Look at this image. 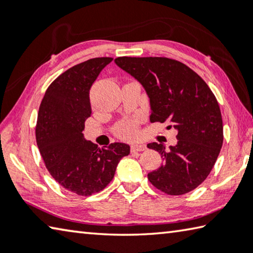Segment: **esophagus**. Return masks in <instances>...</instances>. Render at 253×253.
<instances>
[{
  "label": "esophagus",
  "instance_id": "obj_1",
  "mask_svg": "<svg viewBox=\"0 0 253 253\" xmlns=\"http://www.w3.org/2000/svg\"><path fill=\"white\" fill-rule=\"evenodd\" d=\"M146 151V146L144 144H132L130 146V152L135 153V152H143Z\"/></svg>",
  "mask_w": 253,
  "mask_h": 253
}]
</instances>
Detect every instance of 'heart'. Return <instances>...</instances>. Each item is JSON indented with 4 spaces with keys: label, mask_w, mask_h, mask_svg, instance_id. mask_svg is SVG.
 Listing matches in <instances>:
<instances>
[{
    "label": "heart",
    "mask_w": 253,
    "mask_h": 253,
    "mask_svg": "<svg viewBox=\"0 0 253 253\" xmlns=\"http://www.w3.org/2000/svg\"><path fill=\"white\" fill-rule=\"evenodd\" d=\"M137 124L136 121H126L123 123H119L115 128V132L118 137L124 139L132 138L137 134Z\"/></svg>",
    "instance_id": "obj_1"
}]
</instances>
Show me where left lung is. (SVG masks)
<instances>
[{"instance_id": "obj_1", "label": "left lung", "mask_w": 253, "mask_h": 253, "mask_svg": "<svg viewBox=\"0 0 253 253\" xmlns=\"http://www.w3.org/2000/svg\"><path fill=\"white\" fill-rule=\"evenodd\" d=\"M116 65L143 84L151 100L152 123L177 129V144L147 147L157 151L163 165L148 179L169 195L193 191L211 173L223 144L219 104L207 83L190 67L165 57H118Z\"/></svg>"}]
</instances>
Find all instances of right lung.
I'll return each instance as SVG.
<instances>
[{
    "instance_id": "obj_1",
    "label": "right lung",
    "mask_w": 253,
    "mask_h": 253,
    "mask_svg": "<svg viewBox=\"0 0 253 253\" xmlns=\"http://www.w3.org/2000/svg\"><path fill=\"white\" fill-rule=\"evenodd\" d=\"M111 61L93 58L62 72L46 89L38 114L36 138L45 168L63 188L78 195L104 190L130 151L123 143L100 148L83 134L91 116L89 90Z\"/></svg>"
}]
</instances>
